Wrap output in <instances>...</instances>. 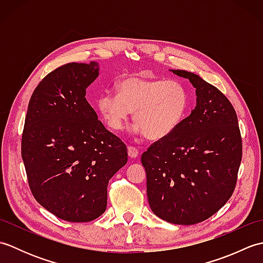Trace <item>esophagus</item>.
Returning a JSON list of instances; mask_svg holds the SVG:
<instances>
[{"instance_id": "1", "label": "esophagus", "mask_w": 263, "mask_h": 263, "mask_svg": "<svg viewBox=\"0 0 263 263\" xmlns=\"http://www.w3.org/2000/svg\"><path fill=\"white\" fill-rule=\"evenodd\" d=\"M127 154H128V157L136 158V157H138V156H139V150L136 147L128 146L127 147Z\"/></svg>"}]
</instances>
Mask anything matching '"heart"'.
Here are the masks:
<instances>
[{
  "label": "heart",
  "mask_w": 263,
  "mask_h": 263,
  "mask_svg": "<svg viewBox=\"0 0 263 263\" xmlns=\"http://www.w3.org/2000/svg\"><path fill=\"white\" fill-rule=\"evenodd\" d=\"M115 90L102 93L97 100L100 115L114 132L123 130L135 111L138 131L159 140L180 125L189 107L185 88L175 80L130 76L117 82Z\"/></svg>",
  "instance_id": "1"
}]
</instances>
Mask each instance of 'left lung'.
<instances>
[{"instance_id": "1", "label": "left lung", "mask_w": 263, "mask_h": 263, "mask_svg": "<svg viewBox=\"0 0 263 263\" xmlns=\"http://www.w3.org/2000/svg\"><path fill=\"white\" fill-rule=\"evenodd\" d=\"M197 89V106L171 135L141 156L153 212L177 225H194L215 215L235 190L242 160L236 111L224 93L184 70Z\"/></svg>"}]
</instances>
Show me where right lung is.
I'll return each instance as SVG.
<instances>
[{
    "mask_svg": "<svg viewBox=\"0 0 263 263\" xmlns=\"http://www.w3.org/2000/svg\"><path fill=\"white\" fill-rule=\"evenodd\" d=\"M96 62L68 63L44 78L28 104L21 156L30 191L61 219L87 222L103 215L107 185L127 161L121 139L98 120L86 89Z\"/></svg>",
    "mask_w": 263,
    "mask_h": 263,
    "instance_id": "right-lung-1",
    "label": "right lung"
}]
</instances>
